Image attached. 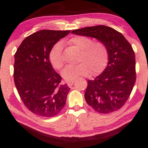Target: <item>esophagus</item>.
Masks as SVG:
<instances>
[{"instance_id": "esophagus-1", "label": "esophagus", "mask_w": 148, "mask_h": 148, "mask_svg": "<svg viewBox=\"0 0 148 148\" xmlns=\"http://www.w3.org/2000/svg\"><path fill=\"white\" fill-rule=\"evenodd\" d=\"M74 80L73 81H69V82H67V85H68V86H69V87H71V86H72V84H73V83H74Z\"/></svg>"}]
</instances>
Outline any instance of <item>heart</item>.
Wrapping results in <instances>:
<instances>
[{
  "instance_id": "heart-1",
  "label": "heart",
  "mask_w": 148,
  "mask_h": 148,
  "mask_svg": "<svg viewBox=\"0 0 148 148\" xmlns=\"http://www.w3.org/2000/svg\"><path fill=\"white\" fill-rule=\"evenodd\" d=\"M69 44L80 51L78 62L81 63L67 66L63 70L62 75L65 79L72 81L79 76H87L90 72L92 74H98L105 68L108 60V51L102 42L93 41L90 37L77 36L69 40ZM62 50V44L57 42L49 52V62L56 70H61L64 65Z\"/></svg>"
}]
</instances>
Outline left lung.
<instances>
[{
  "instance_id": "obj_1",
  "label": "left lung",
  "mask_w": 148,
  "mask_h": 148,
  "mask_svg": "<svg viewBox=\"0 0 148 148\" xmlns=\"http://www.w3.org/2000/svg\"><path fill=\"white\" fill-rule=\"evenodd\" d=\"M72 34L96 38L106 45L108 66L93 80L88 81L84 98L95 111L108 114L121 109L129 98L136 80V57L122 34L105 25L84 27Z\"/></svg>"
}]
</instances>
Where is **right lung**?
Here are the masks:
<instances>
[{
	"instance_id": "obj_1",
	"label": "right lung",
	"mask_w": 148,
	"mask_h": 148,
	"mask_svg": "<svg viewBox=\"0 0 148 148\" xmlns=\"http://www.w3.org/2000/svg\"><path fill=\"white\" fill-rule=\"evenodd\" d=\"M71 30H42L25 39L14 54V81L20 98L34 114L53 117L64 108L70 90L49 60L51 49Z\"/></svg>"
}]
</instances>
